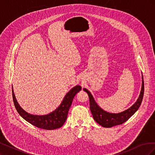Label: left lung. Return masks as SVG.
I'll list each match as a JSON object with an SVG mask.
<instances>
[{"label": "left lung", "mask_w": 155, "mask_h": 155, "mask_svg": "<svg viewBox=\"0 0 155 155\" xmlns=\"http://www.w3.org/2000/svg\"><path fill=\"white\" fill-rule=\"evenodd\" d=\"M83 91H85L88 95L89 101H90V109L92 114L93 118L98 124H100L104 127H112L113 126L125 123L139 109L140 105L142 104L144 93L143 78L142 76V88L137 101L128 109L120 112V113H110V112L103 110L97 104L91 93L86 88H83Z\"/></svg>", "instance_id": "8db88e82"}]
</instances>
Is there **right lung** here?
<instances>
[{
    "mask_svg": "<svg viewBox=\"0 0 155 155\" xmlns=\"http://www.w3.org/2000/svg\"><path fill=\"white\" fill-rule=\"evenodd\" d=\"M81 90V87L76 85L73 87L64 96L61 104L54 111L46 115H34L23 110L16 100L12 86V96L14 105L17 112L23 118L37 127L46 130H53L61 127L68 116V112L72 105L74 97Z\"/></svg>",
    "mask_w": 155,
    "mask_h": 155,
    "instance_id": "right-lung-1",
    "label": "right lung"
}]
</instances>
